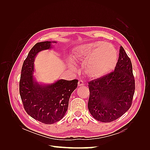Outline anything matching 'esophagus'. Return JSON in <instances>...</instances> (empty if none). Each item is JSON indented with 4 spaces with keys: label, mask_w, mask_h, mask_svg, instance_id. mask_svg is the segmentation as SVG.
Listing matches in <instances>:
<instances>
[{
    "label": "esophagus",
    "mask_w": 150,
    "mask_h": 150,
    "mask_svg": "<svg viewBox=\"0 0 150 150\" xmlns=\"http://www.w3.org/2000/svg\"><path fill=\"white\" fill-rule=\"evenodd\" d=\"M84 85V83L82 80H79L78 81V86H83Z\"/></svg>",
    "instance_id": "1"
}]
</instances>
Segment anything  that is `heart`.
I'll return each mask as SVG.
<instances>
[{"mask_svg":"<svg viewBox=\"0 0 150 150\" xmlns=\"http://www.w3.org/2000/svg\"><path fill=\"white\" fill-rule=\"evenodd\" d=\"M117 57L114 46L103 41L81 44L73 50L72 54V59L75 62L86 61V71L93 78H100L112 71L117 64ZM69 67L76 69V66L71 62Z\"/></svg>","mask_w":150,"mask_h":150,"instance_id":"heart-1","label":"heart"}]
</instances>
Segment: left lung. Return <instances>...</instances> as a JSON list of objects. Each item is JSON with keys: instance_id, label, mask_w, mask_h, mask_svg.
Masks as SVG:
<instances>
[{"instance_id": "8db88e82", "label": "left lung", "mask_w": 150, "mask_h": 150, "mask_svg": "<svg viewBox=\"0 0 150 150\" xmlns=\"http://www.w3.org/2000/svg\"><path fill=\"white\" fill-rule=\"evenodd\" d=\"M88 110L94 119L110 122L130 108L135 89L132 64L122 46L115 71L88 83Z\"/></svg>"}]
</instances>
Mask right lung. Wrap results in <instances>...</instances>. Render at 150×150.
Instances as JSON below:
<instances>
[{
  "label": "right lung",
  "mask_w": 150,
  "mask_h": 150,
  "mask_svg": "<svg viewBox=\"0 0 150 150\" xmlns=\"http://www.w3.org/2000/svg\"><path fill=\"white\" fill-rule=\"evenodd\" d=\"M56 41L35 44L24 61L19 82V93L26 112L44 124L51 125L61 120L67 110L72 93L78 80L59 79L51 84H40L34 76V61L37 54L52 48Z\"/></svg>",
  "instance_id": "right-lung-1"
}]
</instances>
